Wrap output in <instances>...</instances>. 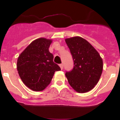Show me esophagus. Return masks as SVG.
<instances>
[{"instance_id": "obj_1", "label": "esophagus", "mask_w": 120, "mask_h": 120, "mask_svg": "<svg viewBox=\"0 0 120 120\" xmlns=\"http://www.w3.org/2000/svg\"><path fill=\"white\" fill-rule=\"evenodd\" d=\"M59 67H60V68H61V70L63 69L64 65H63V64H59Z\"/></svg>"}]
</instances>
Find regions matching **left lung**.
Wrapping results in <instances>:
<instances>
[{
  "label": "left lung",
  "mask_w": 120,
  "mask_h": 120,
  "mask_svg": "<svg viewBox=\"0 0 120 120\" xmlns=\"http://www.w3.org/2000/svg\"><path fill=\"white\" fill-rule=\"evenodd\" d=\"M74 61V67L65 76L76 92L90 91L98 83L103 71V60L91 44L80 37L65 39Z\"/></svg>",
  "instance_id": "8db88e82"
}]
</instances>
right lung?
<instances>
[{"instance_id":"add662e5","label":"right lung","mask_w":120,"mask_h":120,"mask_svg":"<svg viewBox=\"0 0 120 120\" xmlns=\"http://www.w3.org/2000/svg\"><path fill=\"white\" fill-rule=\"evenodd\" d=\"M52 40L40 38L33 41L19 55L18 73L24 85L34 91L44 90L50 84L55 72L61 68L53 62L49 50Z\"/></svg>"}]
</instances>
